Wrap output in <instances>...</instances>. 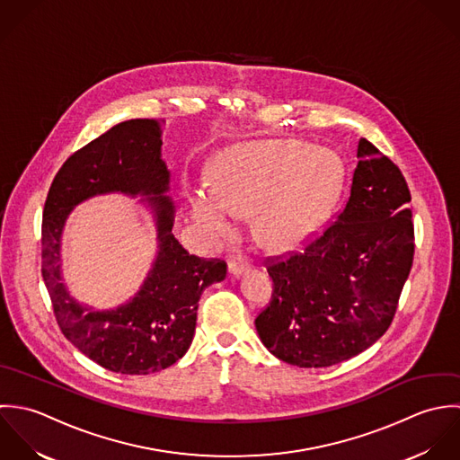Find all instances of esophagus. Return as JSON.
I'll list each match as a JSON object with an SVG mask.
<instances>
[{
    "label": "esophagus",
    "instance_id": "obj_1",
    "mask_svg": "<svg viewBox=\"0 0 460 460\" xmlns=\"http://www.w3.org/2000/svg\"><path fill=\"white\" fill-rule=\"evenodd\" d=\"M249 269H251V265L243 260H231L227 265V270L233 277H240L242 274H245Z\"/></svg>",
    "mask_w": 460,
    "mask_h": 460
}]
</instances>
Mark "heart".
Segmentation results:
<instances>
[{"instance_id": "b5f03b06", "label": "heart", "mask_w": 460, "mask_h": 460, "mask_svg": "<svg viewBox=\"0 0 460 460\" xmlns=\"http://www.w3.org/2000/svg\"><path fill=\"white\" fill-rule=\"evenodd\" d=\"M340 181L331 151L298 142H252L226 151L213 165L211 188L188 190L190 215L220 242L236 229V211L254 208L258 238L284 245L304 238L327 215Z\"/></svg>"}]
</instances>
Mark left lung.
Segmentation results:
<instances>
[{
    "instance_id": "1",
    "label": "left lung",
    "mask_w": 460,
    "mask_h": 460,
    "mask_svg": "<svg viewBox=\"0 0 460 460\" xmlns=\"http://www.w3.org/2000/svg\"><path fill=\"white\" fill-rule=\"evenodd\" d=\"M358 160L338 220L269 267L272 300L256 329L270 354L293 367H332L371 347L391 325L412 267L405 178L367 138Z\"/></svg>"
}]
</instances>
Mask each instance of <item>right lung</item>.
Returning a JSON list of instances; mask_svg holds the SVG:
<instances>
[{"label":"right lung","mask_w":460,"mask_h":460,"mask_svg":"<svg viewBox=\"0 0 460 460\" xmlns=\"http://www.w3.org/2000/svg\"><path fill=\"white\" fill-rule=\"evenodd\" d=\"M164 122L131 119L76 151L55 176L42 217V277L64 336L99 367L147 375L172 367L191 345L202 291L226 277V263L191 256L172 234L171 172L162 160ZM126 192L155 215L159 252L126 305L99 312L76 303L61 277V233L68 213L95 194Z\"/></svg>","instance_id":"obj_1"}]
</instances>
